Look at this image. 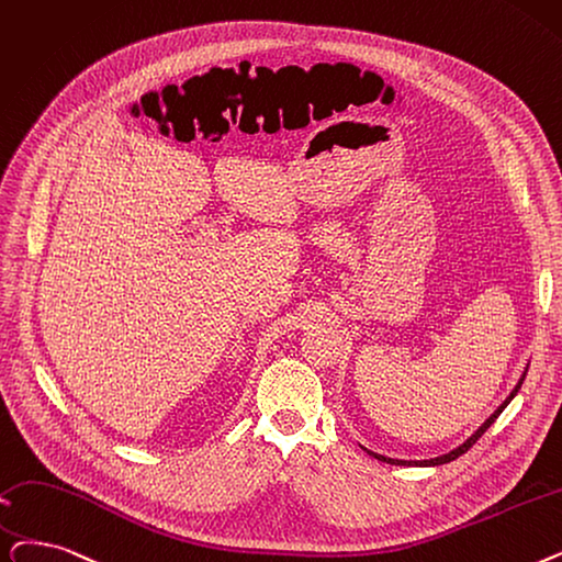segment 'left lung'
<instances>
[{"label":"left lung","instance_id":"left-lung-1","mask_svg":"<svg viewBox=\"0 0 562 562\" xmlns=\"http://www.w3.org/2000/svg\"><path fill=\"white\" fill-rule=\"evenodd\" d=\"M528 372V370H526ZM526 372H524V376L519 379V383L515 385V390H512V393H509V397L492 413V416L490 418H486L484 423H482V427H477V431L473 434V436H469L467 438V441H463L459 448H454V450H450L448 454H441V457H434V459H423V461H406V459H390V457H383V454H376V452H372V450H368V448H362V450H368V454H372L374 459H379V461H385V463H395V467H441V463H448V461H454L457 457H461L463 452H467L469 448H473V443L477 441V438L486 431V429H490L494 423H496V418L501 416V413H503V408L512 402V400H515V395L519 393V387H521V383H524V379H526Z\"/></svg>","mask_w":562,"mask_h":562}]
</instances>
